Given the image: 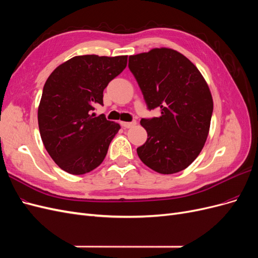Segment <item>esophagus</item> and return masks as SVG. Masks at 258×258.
<instances>
[{"mask_svg":"<svg viewBox=\"0 0 258 258\" xmlns=\"http://www.w3.org/2000/svg\"><path fill=\"white\" fill-rule=\"evenodd\" d=\"M136 124H137V121H136V120L130 121V122H124V121L121 122V126H122L123 128H131V127L136 126Z\"/></svg>","mask_w":258,"mask_h":258,"instance_id":"1","label":"esophagus"}]
</instances>
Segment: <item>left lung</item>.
Segmentation results:
<instances>
[{
	"label": "left lung",
	"mask_w": 258,
	"mask_h": 258,
	"mask_svg": "<svg viewBox=\"0 0 258 258\" xmlns=\"http://www.w3.org/2000/svg\"><path fill=\"white\" fill-rule=\"evenodd\" d=\"M129 70L150 111L142 118L146 142L137 148L143 163L161 174H173L198 157L207 141L213 100L199 70L182 53L155 48L129 57Z\"/></svg>",
	"instance_id": "obj_1"
}]
</instances>
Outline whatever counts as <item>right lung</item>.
Returning a JSON list of instances; mask_svg holds the SVG:
<instances>
[{"label":"right lung","instance_id":"right-lung-1","mask_svg":"<svg viewBox=\"0 0 258 258\" xmlns=\"http://www.w3.org/2000/svg\"><path fill=\"white\" fill-rule=\"evenodd\" d=\"M127 56H76L60 64L46 81L37 119L42 141L52 160L74 175L100 166L120 129L104 115L95 117V105H103V90L127 67Z\"/></svg>","mask_w":258,"mask_h":258}]
</instances>
